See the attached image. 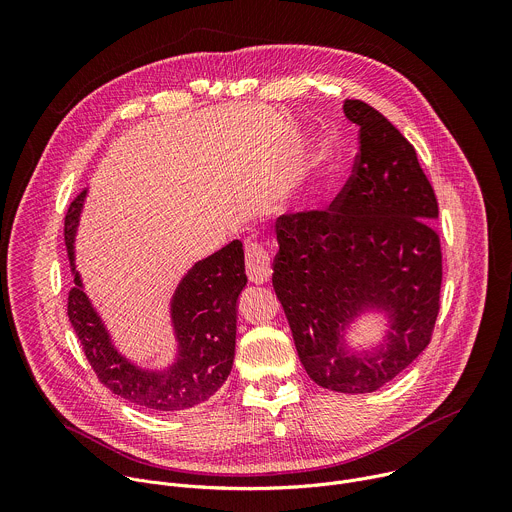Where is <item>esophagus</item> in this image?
<instances>
[{"instance_id": "obj_1", "label": "esophagus", "mask_w": 512, "mask_h": 512, "mask_svg": "<svg viewBox=\"0 0 512 512\" xmlns=\"http://www.w3.org/2000/svg\"><path fill=\"white\" fill-rule=\"evenodd\" d=\"M245 269L251 283H265L271 277V257L259 243L245 245Z\"/></svg>"}]
</instances>
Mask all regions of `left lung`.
<instances>
[{
	"label": "left lung",
	"mask_w": 512,
	"mask_h": 512,
	"mask_svg": "<svg viewBox=\"0 0 512 512\" xmlns=\"http://www.w3.org/2000/svg\"><path fill=\"white\" fill-rule=\"evenodd\" d=\"M358 127L352 172L328 208L277 218L273 289L314 383L373 393L427 348L442 291L437 198L411 141L369 103L348 99ZM390 312V342L348 355L339 330L364 306Z\"/></svg>",
	"instance_id": "left-lung-1"
}]
</instances>
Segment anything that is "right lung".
<instances>
[{
    "label": "right lung",
    "mask_w": 512,
    "mask_h": 512,
    "mask_svg": "<svg viewBox=\"0 0 512 512\" xmlns=\"http://www.w3.org/2000/svg\"><path fill=\"white\" fill-rule=\"evenodd\" d=\"M85 192L70 204L64 241L72 261ZM247 283L245 251L233 241L198 261L178 285L172 320L180 356L166 373L137 369L109 340V334L83 291L79 273L68 291V320L75 328L97 379L117 397L158 413H178L206 403L233 369L237 336V298Z\"/></svg>",
    "instance_id": "1"
}]
</instances>
